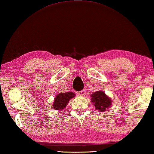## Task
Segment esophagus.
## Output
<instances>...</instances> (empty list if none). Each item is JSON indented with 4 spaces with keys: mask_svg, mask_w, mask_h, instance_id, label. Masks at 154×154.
Returning <instances> with one entry per match:
<instances>
[{
    "mask_svg": "<svg viewBox=\"0 0 154 154\" xmlns=\"http://www.w3.org/2000/svg\"><path fill=\"white\" fill-rule=\"evenodd\" d=\"M78 94L80 96H82V97H83V96H85V91L82 90V91H81L80 92H78Z\"/></svg>",
    "mask_w": 154,
    "mask_h": 154,
    "instance_id": "1",
    "label": "esophagus"
}]
</instances>
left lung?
<instances>
[{"mask_svg":"<svg viewBox=\"0 0 154 154\" xmlns=\"http://www.w3.org/2000/svg\"><path fill=\"white\" fill-rule=\"evenodd\" d=\"M91 103L94 104L95 110L100 112H104L109 109L112 104V100L105 92L98 91L91 94Z\"/></svg>","mask_w":154,"mask_h":154,"instance_id":"8db88e82","label":"left lung"}]
</instances>
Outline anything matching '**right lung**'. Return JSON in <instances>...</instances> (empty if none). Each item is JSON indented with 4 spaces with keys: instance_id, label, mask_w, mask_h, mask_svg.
<instances>
[{
    "instance_id": "add662e5",
    "label": "right lung",
    "mask_w": 154,
    "mask_h": 154,
    "mask_svg": "<svg viewBox=\"0 0 154 154\" xmlns=\"http://www.w3.org/2000/svg\"><path fill=\"white\" fill-rule=\"evenodd\" d=\"M75 94L73 92H68L65 93H59L56 95L54 98V102L53 103V108L56 111H62L65 109L69 101L72 98L75 97Z\"/></svg>"
}]
</instances>
